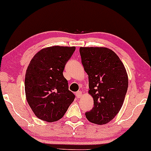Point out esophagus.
<instances>
[{"label": "esophagus", "instance_id": "esophagus-1", "mask_svg": "<svg viewBox=\"0 0 151 151\" xmlns=\"http://www.w3.org/2000/svg\"><path fill=\"white\" fill-rule=\"evenodd\" d=\"M76 97H77L78 98H81V97H82V96H83L82 92H81V91H77V92H76Z\"/></svg>", "mask_w": 151, "mask_h": 151}]
</instances>
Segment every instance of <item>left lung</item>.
<instances>
[{
    "mask_svg": "<svg viewBox=\"0 0 151 151\" xmlns=\"http://www.w3.org/2000/svg\"><path fill=\"white\" fill-rule=\"evenodd\" d=\"M80 54L88 75V93L94 101V107L86 113V117L95 124H106L123 106L128 86L126 70L119 57L109 48L81 47Z\"/></svg>",
    "mask_w": 151,
    "mask_h": 151,
    "instance_id": "8db88e82",
    "label": "left lung"
}]
</instances>
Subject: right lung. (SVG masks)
Listing matches in <instances>:
<instances>
[{
	"instance_id": "add662e5",
	"label": "right lung",
	"mask_w": 151,
	"mask_h": 151,
	"mask_svg": "<svg viewBox=\"0 0 151 151\" xmlns=\"http://www.w3.org/2000/svg\"><path fill=\"white\" fill-rule=\"evenodd\" d=\"M76 47L52 46L38 51L30 60L25 78L27 101L40 119L54 122L63 118L75 95L64 78L65 64Z\"/></svg>"
}]
</instances>
